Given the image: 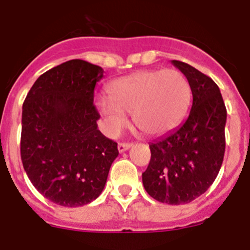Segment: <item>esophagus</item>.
<instances>
[{
    "label": "esophagus",
    "instance_id": "1",
    "mask_svg": "<svg viewBox=\"0 0 250 250\" xmlns=\"http://www.w3.org/2000/svg\"><path fill=\"white\" fill-rule=\"evenodd\" d=\"M130 146H132V144H129V143H118V151L125 152V150L129 149Z\"/></svg>",
    "mask_w": 250,
    "mask_h": 250
}]
</instances>
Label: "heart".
<instances>
[{"label": "heart", "mask_w": 250, "mask_h": 250, "mask_svg": "<svg viewBox=\"0 0 250 250\" xmlns=\"http://www.w3.org/2000/svg\"><path fill=\"white\" fill-rule=\"evenodd\" d=\"M190 85L176 69L139 71L116 79L108 85L110 98L98 99L99 111L110 133L127 125L125 113L140 132L160 135L173 129L186 116L190 103Z\"/></svg>", "instance_id": "obj_1"}]
</instances>
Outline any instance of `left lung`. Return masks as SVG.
<instances>
[{"label":"left lung","mask_w":250,"mask_h":250,"mask_svg":"<svg viewBox=\"0 0 250 250\" xmlns=\"http://www.w3.org/2000/svg\"><path fill=\"white\" fill-rule=\"evenodd\" d=\"M172 64L186 76L193 94L183 125L150 143L143 184L150 197L171 205L187 204L204 194L221 168L227 111L219 86L210 77L181 61Z\"/></svg>","instance_id":"left-lung-1"}]
</instances>
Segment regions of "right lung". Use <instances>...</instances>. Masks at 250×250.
Returning a JSON list of instances; mask_svg holds the SVG:
<instances>
[{
	"label": "right lung",
	"mask_w": 250,
	"mask_h": 250,
	"mask_svg": "<svg viewBox=\"0 0 250 250\" xmlns=\"http://www.w3.org/2000/svg\"><path fill=\"white\" fill-rule=\"evenodd\" d=\"M101 67L71 60L41 74L21 113V157L29 179L50 202L76 208L95 200L118 156L98 129L94 89Z\"/></svg>",
	"instance_id": "obj_1"
}]
</instances>
